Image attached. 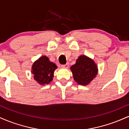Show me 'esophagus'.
Masks as SVG:
<instances>
[{
    "instance_id": "obj_1",
    "label": "esophagus",
    "mask_w": 129,
    "mask_h": 129,
    "mask_svg": "<svg viewBox=\"0 0 129 129\" xmlns=\"http://www.w3.org/2000/svg\"><path fill=\"white\" fill-rule=\"evenodd\" d=\"M69 63H67L66 65H62V66H61V67L63 68V69H68L69 68Z\"/></svg>"
}]
</instances>
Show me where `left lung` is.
Masks as SVG:
<instances>
[{"mask_svg":"<svg viewBox=\"0 0 129 129\" xmlns=\"http://www.w3.org/2000/svg\"><path fill=\"white\" fill-rule=\"evenodd\" d=\"M70 70L73 79L81 85H88L96 76L98 69L92 59L85 55H81L76 60L75 64L71 66Z\"/></svg>","mask_w":129,"mask_h":129,"instance_id":"8db88e82","label":"left lung"}]
</instances>
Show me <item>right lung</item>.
<instances>
[{"label": "right lung", "mask_w": 129, "mask_h": 129, "mask_svg": "<svg viewBox=\"0 0 129 129\" xmlns=\"http://www.w3.org/2000/svg\"><path fill=\"white\" fill-rule=\"evenodd\" d=\"M57 67L51 62L48 57H40L32 65L31 73L34 79L41 85L50 84L53 81L54 72Z\"/></svg>", "instance_id": "right-lung-1"}]
</instances>
